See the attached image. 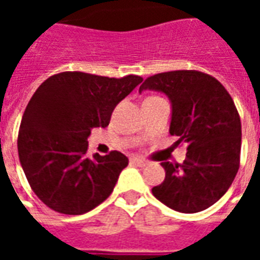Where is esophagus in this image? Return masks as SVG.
I'll use <instances>...</instances> for the list:
<instances>
[{
  "instance_id": "esophagus-1",
  "label": "esophagus",
  "mask_w": 260,
  "mask_h": 260,
  "mask_svg": "<svg viewBox=\"0 0 260 260\" xmlns=\"http://www.w3.org/2000/svg\"><path fill=\"white\" fill-rule=\"evenodd\" d=\"M131 163L135 164V166H139V167H145V166L147 164V161L141 157H132L131 158Z\"/></svg>"
}]
</instances>
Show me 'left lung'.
I'll use <instances>...</instances> for the list:
<instances>
[{"label":"left lung","instance_id":"8db88e82","mask_svg":"<svg viewBox=\"0 0 260 260\" xmlns=\"http://www.w3.org/2000/svg\"><path fill=\"white\" fill-rule=\"evenodd\" d=\"M146 89L170 97V134L178 136L175 145H186L184 163H161L166 180L153 188V195L177 212H202L229 191L238 173L240 114L225 87L195 69L149 76L139 91Z\"/></svg>","mask_w":260,"mask_h":260}]
</instances>
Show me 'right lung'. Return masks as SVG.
<instances>
[{"instance_id":"obj_1","label":"right lung","mask_w":260,"mask_h":260,"mask_svg":"<svg viewBox=\"0 0 260 260\" xmlns=\"http://www.w3.org/2000/svg\"><path fill=\"white\" fill-rule=\"evenodd\" d=\"M142 80L68 71L39 86L20 121L18 153L29 185L46 206L76 216L111 195L128 158L117 150L89 158L87 138L93 128L110 124L115 106Z\"/></svg>"}]
</instances>
